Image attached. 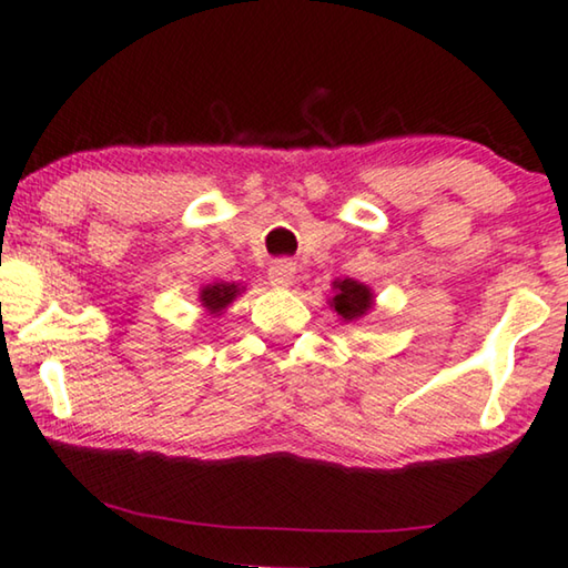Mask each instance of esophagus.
Listing matches in <instances>:
<instances>
[{"label": "esophagus", "mask_w": 568, "mask_h": 568, "mask_svg": "<svg viewBox=\"0 0 568 568\" xmlns=\"http://www.w3.org/2000/svg\"><path fill=\"white\" fill-rule=\"evenodd\" d=\"M295 277V262L291 260H275L273 265L267 267V281L275 287H291Z\"/></svg>", "instance_id": "obj_1"}]
</instances>
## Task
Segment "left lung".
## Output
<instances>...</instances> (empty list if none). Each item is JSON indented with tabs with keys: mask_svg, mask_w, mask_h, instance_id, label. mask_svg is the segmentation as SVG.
<instances>
[{
	"mask_svg": "<svg viewBox=\"0 0 568 568\" xmlns=\"http://www.w3.org/2000/svg\"><path fill=\"white\" fill-rule=\"evenodd\" d=\"M328 306L346 324H352V321L365 318L375 308V293H372L369 285L354 281V277H344V281H334V295L328 298Z\"/></svg>",
	"mask_w": 568,
	"mask_h": 568,
	"instance_id": "obj_1",
	"label": "left lung"
}]
</instances>
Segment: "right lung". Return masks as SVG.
<instances>
[{"mask_svg": "<svg viewBox=\"0 0 568 568\" xmlns=\"http://www.w3.org/2000/svg\"><path fill=\"white\" fill-rule=\"evenodd\" d=\"M247 291V285L242 283H226V281H216V283H209L203 285L199 291V301H201V308L209 313L211 318L222 316L226 311V306H232L236 301V295H242Z\"/></svg>", "mask_w": 568, "mask_h": 568, "instance_id": "1", "label": "right lung"}]
</instances>
